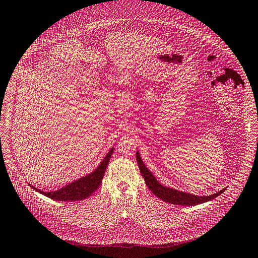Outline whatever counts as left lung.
Here are the masks:
<instances>
[{
	"mask_svg": "<svg viewBox=\"0 0 258 258\" xmlns=\"http://www.w3.org/2000/svg\"><path fill=\"white\" fill-rule=\"evenodd\" d=\"M137 161L139 164L141 174L143 176L144 180H145L148 188L156 195L159 199L165 202L176 204V205H187V207L189 205V207H191V205H198L204 202L211 201L216 197H218L219 195H221L225 190L224 188L219 190L218 192L210 195V196H197L186 191L174 189L171 187H166L156 179V177L153 176L151 171L146 167V165L143 163L139 150L137 151Z\"/></svg>",
	"mask_w": 258,
	"mask_h": 258,
	"instance_id": "left-lung-1",
	"label": "left lung"
}]
</instances>
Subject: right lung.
Returning <instances> with one entry per match:
<instances>
[{
	"instance_id": "add662e5",
	"label": "right lung",
	"mask_w": 258,
	"mask_h": 258,
	"mask_svg": "<svg viewBox=\"0 0 258 258\" xmlns=\"http://www.w3.org/2000/svg\"><path fill=\"white\" fill-rule=\"evenodd\" d=\"M113 151H114V147H112L109 152L106 154V157L100 162L98 166L87 176H84L79 178L76 181H73L72 183H69L62 188H59L54 191H44L41 190L40 188H37L33 185H30L32 188H34L36 191L44 195L45 197L50 198L56 201H80L88 198L89 196L93 194L101 184V180L104 178V174L106 171V168L108 166V163L111 159V156Z\"/></svg>"
}]
</instances>
